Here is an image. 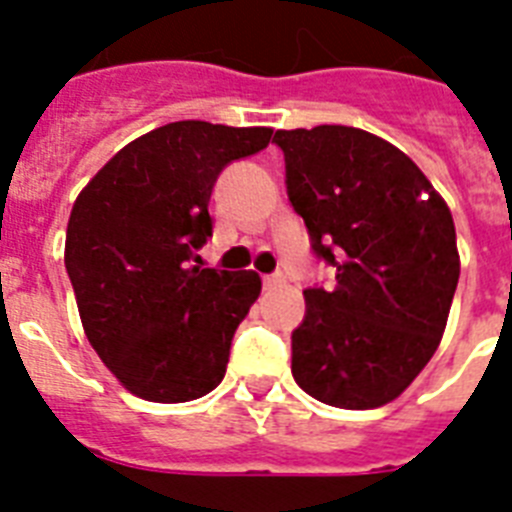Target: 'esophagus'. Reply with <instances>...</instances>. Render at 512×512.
Here are the masks:
<instances>
[{
	"instance_id": "esophagus-1",
	"label": "esophagus",
	"mask_w": 512,
	"mask_h": 512,
	"mask_svg": "<svg viewBox=\"0 0 512 512\" xmlns=\"http://www.w3.org/2000/svg\"><path fill=\"white\" fill-rule=\"evenodd\" d=\"M281 273H271V276H263V287L265 289H276L281 284Z\"/></svg>"
}]
</instances>
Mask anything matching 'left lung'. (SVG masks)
<instances>
[{
    "label": "left lung",
    "mask_w": 512,
    "mask_h": 512,
    "mask_svg": "<svg viewBox=\"0 0 512 512\" xmlns=\"http://www.w3.org/2000/svg\"><path fill=\"white\" fill-rule=\"evenodd\" d=\"M287 196L335 287H308L292 374L321 404L374 409L425 369L446 329L460 255L452 212L420 167L372 132L279 130Z\"/></svg>",
    "instance_id": "8db88e82"
}]
</instances>
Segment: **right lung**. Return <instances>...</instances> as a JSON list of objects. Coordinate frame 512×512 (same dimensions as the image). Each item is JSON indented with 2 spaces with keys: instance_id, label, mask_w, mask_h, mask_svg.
I'll return each instance as SVG.
<instances>
[{
  "instance_id": "add662e5",
  "label": "right lung",
  "mask_w": 512,
  "mask_h": 512,
  "mask_svg": "<svg viewBox=\"0 0 512 512\" xmlns=\"http://www.w3.org/2000/svg\"><path fill=\"white\" fill-rule=\"evenodd\" d=\"M268 127L172 122L132 140L74 201L66 271L84 335L116 380L156 404L207 396L260 295L255 271L191 265L212 236L217 175Z\"/></svg>"
}]
</instances>
